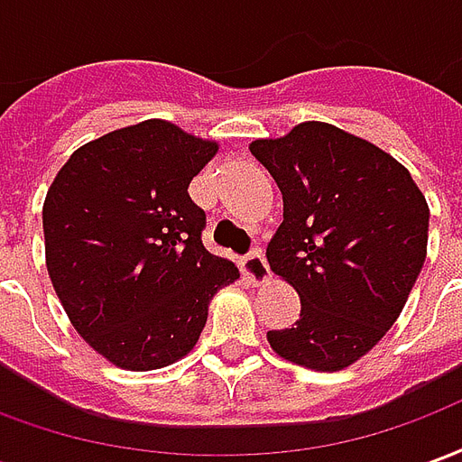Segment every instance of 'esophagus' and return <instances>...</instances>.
<instances>
[{
	"mask_svg": "<svg viewBox=\"0 0 462 462\" xmlns=\"http://www.w3.org/2000/svg\"><path fill=\"white\" fill-rule=\"evenodd\" d=\"M242 274L254 284V287H262L264 282H270V267H267V260L262 257V252H252L242 262Z\"/></svg>",
	"mask_w": 462,
	"mask_h": 462,
	"instance_id": "34e87169",
	"label": "esophagus"
}]
</instances>
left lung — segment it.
<instances>
[{"instance_id": "1", "label": "left lung", "mask_w": 462, "mask_h": 462, "mask_svg": "<svg viewBox=\"0 0 462 462\" xmlns=\"http://www.w3.org/2000/svg\"><path fill=\"white\" fill-rule=\"evenodd\" d=\"M250 152L284 202L270 270L300 294V321L267 331L272 351L341 371L396 324L428 252V202L411 172L366 138L304 121Z\"/></svg>"}]
</instances>
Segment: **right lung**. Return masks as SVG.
Segmentation results:
<instances>
[{
    "label": "right lung",
    "mask_w": 462,
    "mask_h": 462,
    "mask_svg": "<svg viewBox=\"0 0 462 462\" xmlns=\"http://www.w3.org/2000/svg\"><path fill=\"white\" fill-rule=\"evenodd\" d=\"M220 143L162 118L88 141L46 192L44 252L54 291L96 354L125 371L188 356L212 297L240 280L202 247L205 212L188 185Z\"/></svg>",
    "instance_id": "add662e5"
}]
</instances>
